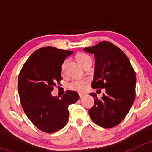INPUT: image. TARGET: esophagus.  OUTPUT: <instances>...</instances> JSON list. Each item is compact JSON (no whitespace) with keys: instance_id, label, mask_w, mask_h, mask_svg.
I'll return each mask as SVG.
<instances>
[{"instance_id":"esophagus-1","label":"esophagus","mask_w":152,"mask_h":152,"mask_svg":"<svg viewBox=\"0 0 152 152\" xmlns=\"http://www.w3.org/2000/svg\"><path fill=\"white\" fill-rule=\"evenodd\" d=\"M79 98H80V99H82V98H83L84 96H85V94H84V93H79Z\"/></svg>"}]
</instances>
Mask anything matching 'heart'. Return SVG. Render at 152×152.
Instances as JSON below:
<instances>
[{
  "label": "heart",
  "mask_w": 152,
  "mask_h": 152,
  "mask_svg": "<svg viewBox=\"0 0 152 152\" xmlns=\"http://www.w3.org/2000/svg\"><path fill=\"white\" fill-rule=\"evenodd\" d=\"M76 60H77V62H79L82 66H83V65L87 63V62L92 61V59L89 55L84 53H79V54L76 55ZM86 83H87V82H86V81L85 80H75L73 81L71 83L69 84V87H70L71 90L82 92L85 90Z\"/></svg>",
  "instance_id": "obj_1"
}]
</instances>
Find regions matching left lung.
<instances>
[{"mask_svg": "<svg viewBox=\"0 0 152 152\" xmlns=\"http://www.w3.org/2000/svg\"><path fill=\"white\" fill-rule=\"evenodd\" d=\"M84 50L96 58L92 87L106 89L102 99L90 93L95 103L90 118L104 128H112L125 118L135 99L136 75L126 55L114 44L103 41Z\"/></svg>", "mask_w": 152, "mask_h": 152, "instance_id": "8db88e82", "label": "left lung"}]
</instances>
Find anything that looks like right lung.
I'll return each instance as SVG.
<instances>
[{
    "label": "right lung",
    "mask_w": 152,
    "mask_h": 152,
    "mask_svg": "<svg viewBox=\"0 0 152 152\" xmlns=\"http://www.w3.org/2000/svg\"><path fill=\"white\" fill-rule=\"evenodd\" d=\"M70 50L51 46L34 52L18 76V89L21 105L27 117L39 129L53 133L63 128L69 118L68 106L79 100L76 91L67 90L59 96L51 95L62 80V65Z\"/></svg>",
    "instance_id": "add662e5"
}]
</instances>
